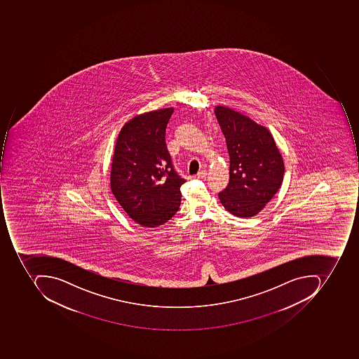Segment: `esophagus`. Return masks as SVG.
Masks as SVG:
<instances>
[{
    "label": "esophagus",
    "mask_w": 359,
    "mask_h": 359,
    "mask_svg": "<svg viewBox=\"0 0 359 359\" xmlns=\"http://www.w3.org/2000/svg\"><path fill=\"white\" fill-rule=\"evenodd\" d=\"M196 178L205 179L207 177V170H201L198 174L196 175Z\"/></svg>",
    "instance_id": "34e87169"
}]
</instances>
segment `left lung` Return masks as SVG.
I'll return each instance as SVG.
<instances>
[{"instance_id":"left-lung-1","label":"left lung","mask_w":359,"mask_h":359,"mask_svg":"<svg viewBox=\"0 0 359 359\" xmlns=\"http://www.w3.org/2000/svg\"><path fill=\"white\" fill-rule=\"evenodd\" d=\"M215 114L230 155V180L218 194L221 204L234 216H256L280 188L283 157L264 126L226 107L217 106Z\"/></svg>"}]
</instances>
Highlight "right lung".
Wrapping results in <instances>:
<instances>
[{
  "label": "right lung",
  "mask_w": 359,
  "mask_h": 359,
  "mask_svg": "<svg viewBox=\"0 0 359 359\" xmlns=\"http://www.w3.org/2000/svg\"><path fill=\"white\" fill-rule=\"evenodd\" d=\"M172 108L136 115L117 137L111 165V190L133 220L156 227L170 220L181 204L185 182L172 166L165 132Z\"/></svg>",
  "instance_id": "add662e5"
}]
</instances>
